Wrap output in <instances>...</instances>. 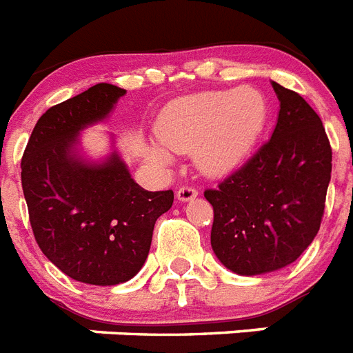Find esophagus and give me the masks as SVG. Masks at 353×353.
Returning a JSON list of instances; mask_svg holds the SVG:
<instances>
[{"instance_id":"obj_1","label":"esophagus","mask_w":353,"mask_h":353,"mask_svg":"<svg viewBox=\"0 0 353 353\" xmlns=\"http://www.w3.org/2000/svg\"><path fill=\"white\" fill-rule=\"evenodd\" d=\"M196 194H199V191L194 190V188L184 185V188H180V190L176 191V199H179L180 202H190V200L196 199Z\"/></svg>"}]
</instances>
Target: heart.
Wrapping results in <instances>:
<instances>
[{
  "label": "heart",
  "mask_w": 353,
  "mask_h": 353,
  "mask_svg": "<svg viewBox=\"0 0 353 353\" xmlns=\"http://www.w3.org/2000/svg\"><path fill=\"white\" fill-rule=\"evenodd\" d=\"M268 100L253 87L204 91L169 101L159 112L154 132L160 143L145 148L159 169L173 165V153H193L196 168L221 176L241 168L268 122Z\"/></svg>",
  "instance_id": "obj_1"
}]
</instances>
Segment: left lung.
<instances>
[{"instance_id":"left-lung-1","label":"left lung","mask_w":353,"mask_h":353,"mask_svg":"<svg viewBox=\"0 0 353 353\" xmlns=\"http://www.w3.org/2000/svg\"><path fill=\"white\" fill-rule=\"evenodd\" d=\"M272 87L281 109L272 138L216 190L211 248L236 275L277 272L303 255L321 228L332 149L319 114L301 94Z\"/></svg>"}]
</instances>
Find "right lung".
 <instances>
[{
    "mask_svg": "<svg viewBox=\"0 0 353 353\" xmlns=\"http://www.w3.org/2000/svg\"><path fill=\"white\" fill-rule=\"evenodd\" d=\"M125 94L97 83L45 111L21 160V185L39 250L78 283H128L149 255L154 222L173 191H145L114 148L100 160L81 149V131L105 122Z\"/></svg>",
    "mask_w": 353,
    "mask_h": 353,
    "instance_id": "1",
    "label": "right lung"
}]
</instances>
